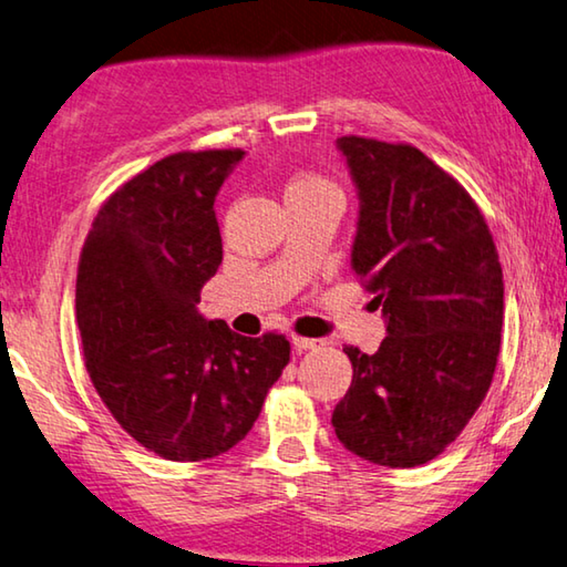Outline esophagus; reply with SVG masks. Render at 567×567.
<instances>
[{
    "instance_id": "1",
    "label": "esophagus",
    "mask_w": 567,
    "mask_h": 567,
    "mask_svg": "<svg viewBox=\"0 0 567 567\" xmlns=\"http://www.w3.org/2000/svg\"><path fill=\"white\" fill-rule=\"evenodd\" d=\"M291 344L296 351H309V349H317L319 341L317 339H306V337H293Z\"/></svg>"
}]
</instances>
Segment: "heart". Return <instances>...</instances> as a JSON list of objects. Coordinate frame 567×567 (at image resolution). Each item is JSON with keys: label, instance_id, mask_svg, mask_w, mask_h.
<instances>
[{"label": "heart", "instance_id": "obj_1", "mask_svg": "<svg viewBox=\"0 0 567 567\" xmlns=\"http://www.w3.org/2000/svg\"><path fill=\"white\" fill-rule=\"evenodd\" d=\"M309 185H327L321 178H313V175H303V178H296L289 188H309Z\"/></svg>", "mask_w": 567, "mask_h": 567}]
</instances>
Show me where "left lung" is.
<instances>
[{
    "label": "left lung",
    "mask_w": 567,
    "mask_h": 567,
    "mask_svg": "<svg viewBox=\"0 0 567 567\" xmlns=\"http://www.w3.org/2000/svg\"><path fill=\"white\" fill-rule=\"evenodd\" d=\"M337 145L359 190L351 266L386 339L374 354L344 347L354 377L331 424L359 457L416 467L460 437L493 384L503 266L477 203L420 147L359 135Z\"/></svg>",
    "instance_id": "left-lung-1"
}]
</instances>
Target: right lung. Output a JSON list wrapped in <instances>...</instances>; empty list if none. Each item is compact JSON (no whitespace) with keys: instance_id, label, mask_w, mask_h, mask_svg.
<instances>
[{"instance_id":"right-lung-1","label":"right lung","mask_w":567,"mask_h":567,"mask_svg":"<svg viewBox=\"0 0 567 567\" xmlns=\"http://www.w3.org/2000/svg\"><path fill=\"white\" fill-rule=\"evenodd\" d=\"M246 153H173L97 210L78 266L74 311L87 374L117 424L157 457L228 452L291 359L284 333L250 339L198 313L223 261L213 203Z\"/></svg>"}]
</instances>
